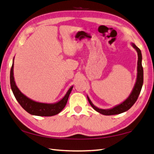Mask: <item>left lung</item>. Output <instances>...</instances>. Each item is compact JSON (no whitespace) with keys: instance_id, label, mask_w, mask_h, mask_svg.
Instances as JSON below:
<instances>
[{"instance_id":"left-lung-1","label":"left lung","mask_w":154,"mask_h":154,"mask_svg":"<svg viewBox=\"0 0 154 154\" xmlns=\"http://www.w3.org/2000/svg\"><path fill=\"white\" fill-rule=\"evenodd\" d=\"M131 45L133 46V48L136 50L137 53V56H138V60H137V78L136 80V83L134 84V86L132 90L130 93L129 96L125 99L124 102L120 103V104H118L116 106H114L113 108H109V109H102L96 107V106L93 104V103L91 101L90 98L87 96V98L91 106L95 109L96 112L105 116H111V115H116L119 114H122V113L128 111V109H130V108L132 106L136 100L138 98V96L140 94L141 90L143 86V67L142 64V52L139 48L136 46L135 44L131 42Z\"/></svg>"}]
</instances>
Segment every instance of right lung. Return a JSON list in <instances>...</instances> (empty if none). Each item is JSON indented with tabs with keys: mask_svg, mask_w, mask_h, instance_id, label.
Instances as JSON below:
<instances>
[{
	"mask_svg": "<svg viewBox=\"0 0 154 154\" xmlns=\"http://www.w3.org/2000/svg\"><path fill=\"white\" fill-rule=\"evenodd\" d=\"M14 57L12 60V65L11 69V87L15 98L20 103V105L31 115L38 116H52L59 114L66 104L68 97L73 88V86L68 89L63 98L56 102L43 103L34 101L22 93L16 84L14 78Z\"/></svg>",
	"mask_w": 154,
	"mask_h": 154,
	"instance_id": "right-lung-1",
	"label": "right lung"
}]
</instances>
